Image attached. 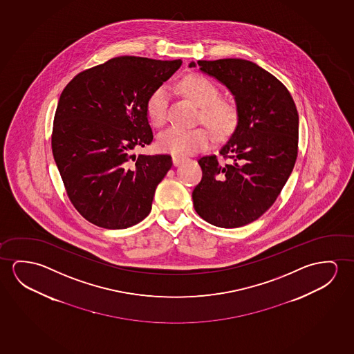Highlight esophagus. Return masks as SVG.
Returning <instances> with one entry per match:
<instances>
[{
	"instance_id": "obj_1",
	"label": "esophagus",
	"mask_w": 354,
	"mask_h": 354,
	"mask_svg": "<svg viewBox=\"0 0 354 354\" xmlns=\"http://www.w3.org/2000/svg\"><path fill=\"white\" fill-rule=\"evenodd\" d=\"M183 162H184V158L173 156V164H174V167H178V165H180Z\"/></svg>"
}]
</instances>
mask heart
<instances>
[{"label":"heart","mask_w":354,"mask_h":354,"mask_svg":"<svg viewBox=\"0 0 354 354\" xmlns=\"http://www.w3.org/2000/svg\"><path fill=\"white\" fill-rule=\"evenodd\" d=\"M180 87L186 95L201 106L202 120L217 135L224 136L234 129L238 113L234 105L219 99L217 86L201 75L186 76ZM169 91L165 86L158 87L147 102V114L154 126H162L168 119ZM213 140L211 131L206 127L184 129L170 126L158 135V148L162 152L178 157L200 152L206 149Z\"/></svg>","instance_id":"heart-1"}]
</instances>
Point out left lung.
<instances>
[{
  "label": "left lung",
  "instance_id": "8db88e82",
  "mask_svg": "<svg viewBox=\"0 0 354 354\" xmlns=\"http://www.w3.org/2000/svg\"><path fill=\"white\" fill-rule=\"evenodd\" d=\"M190 67L216 78L234 97L238 121L216 156L200 158L202 179L192 191L200 217L238 228L261 217L281 194L298 154L299 116L288 89L243 59L200 60Z\"/></svg>",
  "mask_w": 354,
  "mask_h": 354
}]
</instances>
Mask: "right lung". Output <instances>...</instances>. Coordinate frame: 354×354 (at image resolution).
<instances>
[{
  "label": "right lung",
  "mask_w": 354,
  "mask_h": 354,
  "mask_svg": "<svg viewBox=\"0 0 354 354\" xmlns=\"http://www.w3.org/2000/svg\"><path fill=\"white\" fill-rule=\"evenodd\" d=\"M181 62L120 56L78 73L61 93L53 154L72 205L88 222L125 229L151 212L171 157L132 152L152 142L148 99Z\"/></svg>",
  "instance_id": "right-lung-1"
}]
</instances>
